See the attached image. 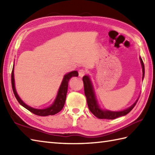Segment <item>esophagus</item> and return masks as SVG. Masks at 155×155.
<instances>
[{
	"label": "esophagus",
	"mask_w": 155,
	"mask_h": 155,
	"mask_svg": "<svg viewBox=\"0 0 155 155\" xmlns=\"http://www.w3.org/2000/svg\"><path fill=\"white\" fill-rule=\"evenodd\" d=\"M85 74H86V71L83 69H81L79 70V71H78V75H79L80 77H83L84 75H85Z\"/></svg>",
	"instance_id": "esophagus-1"
}]
</instances>
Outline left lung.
Returning a JSON list of instances; mask_svg holds the SVG:
<instances>
[{"label":"left lung","instance_id":"8db88e82","mask_svg":"<svg viewBox=\"0 0 155 155\" xmlns=\"http://www.w3.org/2000/svg\"><path fill=\"white\" fill-rule=\"evenodd\" d=\"M142 68V79H143L144 76V65L143 61L141 58H140ZM83 81L84 83V95L87 97V105L89 107L91 112L96 116L99 119H107V120H114L117 117L120 116H124L125 115L128 114L130 111H131L133 108L135 107V105L137 103L138 99L136 100V102L130 107L127 108L126 110L120 111H111L109 110H103L101 108H99V106L97 101V99L94 93L93 85L91 84V81L90 80L89 76H84L83 77Z\"/></svg>","mask_w":155,"mask_h":155}]
</instances>
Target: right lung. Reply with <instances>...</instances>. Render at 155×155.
<instances>
[{
    "mask_svg": "<svg viewBox=\"0 0 155 155\" xmlns=\"http://www.w3.org/2000/svg\"><path fill=\"white\" fill-rule=\"evenodd\" d=\"M14 68H13V71H12L11 73V84H12V89H13L14 95L16 97L17 100L19 104L26 108L27 110L31 111V113L34 114L37 116H50V115H55L58 113L59 111L62 110L64 107V105L65 104L66 101V93H67L68 91V81L70 78H71L72 77H78V73L77 71H72L69 73L66 74L64 77V78L62 80V82L60 85L58 92V95L56 96V98L55 101L53 103V104L49 107H47L45 109H43V110H39V109H35L31 107L30 106H28L24 103L22 100L20 99L19 95H17V93L16 91L15 87V79H14Z\"/></svg>",
    "mask_w": 155,
    "mask_h": 155,
    "instance_id": "add662e5",
    "label": "right lung"
}]
</instances>
